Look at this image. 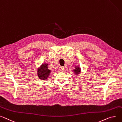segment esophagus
I'll return each instance as SVG.
<instances>
[{"label": "esophagus", "mask_w": 122, "mask_h": 122, "mask_svg": "<svg viewBox=\"0 0 122 122\" xmlns=\"http://www.w3.org/2000/svg\"><path fill=\"white\" fill-rule=\"evenodd\" d=\"M65 69V68L63 67H60L59 68V70H60V71H64Z\"/></svg>", "instance_id": "1"}]
</instances>
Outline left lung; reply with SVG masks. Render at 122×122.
I'll return each instance as SVG.
<instances>
[{"mask_svg": "<svg viewBox=\"0 0 122 122\" xmlns=\"http://www.w3.org/2000/svg\"><path fill=\"white\" fill-rule=\"evenodd\" d=\"M72 72L75 75L77 76L78 75L80 74V73H81L82 71L81 69L80 68V67L79 65H76L75 66V68L72 70Z\"/></svg>", "mask_w": 122, "mask_h": 122, "instance_id": "1", "label": "left lung"}]
</instances>
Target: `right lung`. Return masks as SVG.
I'll list each match as a JSON object with an SVG mask.
<instances>
[{
  "mask_svg": "<svg viewBox=\"0 0 122 122\" xmlns=\"http://www.w3.org/2000/svg\"><path fill=\"white\" fill-rule=\"evenodd\" d=\"M51 74V71L48 68V64L43 63L37 69V74L40 79L45 80Z\"/></svg>",
  "mask_w": 122,
  "mask_h": 122,
  "instance_id": "add662e5",
  "label": "right lung"
}]
</instances>
